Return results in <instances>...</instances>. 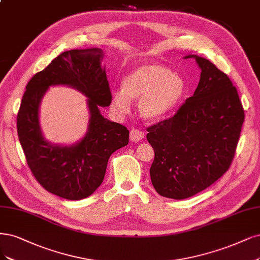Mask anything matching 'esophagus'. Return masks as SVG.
<instances>
[{
    "label": "esophagus",
    "mask_w": 260,
    "mask_h": 260,
    "mask_svg": "<svg viewBox=\"0 0 260 260\" xmlns=\"http://www.w3.org/2000/svg\"><path fill=\"white\" fill-rule=\"evenodd\" d=\"M143 138H144V132L139 130V129H132L130 131V140L132 142H139Z\"/></svg>",
    "instance_id": "obj_1"
}]
</instances>
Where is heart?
<instances>
[{
  "instance_id": "heart-1",
  "label": "heart",
  "mask_w": 260,
  "mask_h": 260,
  "mask_svg": "<svg viewBox=\"0 0 260 260\" xmlns=\"http://www.w3.org/2000/svg\"><path fill=\"white\" fill-rule=\"evenodd\" d=\"M122 89L112 92V104L119 113H127L130 99L139 100L138 110L143 118L156 120L174 110L186 90L184 78L160 63L141 64L126 75Z\"/></svg>"
}]
</instances>
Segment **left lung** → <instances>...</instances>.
I'll return each instance as SVG.
<instances>
[{
  "mask_svg": "<svg viewBox=\"0 0 260 260\" xmlns=\"http://www.w3.org/2000/svg\"><path fill=\"white\" fill-rule=\"evenodd\" d=\"M193 58L201 70L193 95L173 117L147 128L155 159L149 169L156 191L182 200L226 173L235 157L244 111L229 77L208 59Z\"/></svg>",
  "mask_w": 260,
  "mask_h": 260,
  "instance_id": "left-lung-1",
  "label": "left lung"
}]
</instances>
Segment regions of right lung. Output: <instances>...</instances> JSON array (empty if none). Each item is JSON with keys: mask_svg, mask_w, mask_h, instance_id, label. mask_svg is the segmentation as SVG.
I'll return each mask as SVG.
<instances>
[{"mask_svg": "<svg viewBox=\"0 0 260 260\" xmlns=\"http://www.w3.org/2000/svg\"><path fill=\"white\" fill-rule=\"evenodd\" d=\"M103 57L100 48L60 53L30 79L17 115L18 138L32 174L47 191L68 200L92 194L103 182L111 155L129 143V130L100 112L112 102ZM60 84L86 95L91 115L84 138L72 146L52 145L43 138L39 123L44 93Z\"/></svg>", "mask_w": 260, "mask_h": 260, "instance_id": "right-lung-1", "label": "right lung"}]
</instances>
